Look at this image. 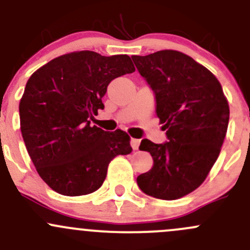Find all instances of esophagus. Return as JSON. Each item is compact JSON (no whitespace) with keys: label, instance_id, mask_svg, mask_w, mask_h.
I'll use <instances>...</instances> for the list:
<instances>
[{"label":"esophagus","instance_id":"34e87169","mask_svg":"<svg viewBox=\"0 0 250 250\" xmlns=\"http://www.w3.org/2000/svg\"><path fill=\"white\" fill-rule=\"evenodd\" d=\"M139 144H140L139 139H134V138H132V139H130V145H132L133 150H138V147H139Z\"/></svg>","mask_w":250,"mask_h":250}]
</instances>
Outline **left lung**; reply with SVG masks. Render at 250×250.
I'll return each instance as SVG.
<instances>
[{"label":"left lung","instance_id":"left-lung-1","mask_svg":"<svg viewBox=\"0 0 250 250\" xmlns=\"http://www.w3.org/2000/svg\"><path fill=\"white\" fill-rule=\"evenodd\" d=\"M139 74L155 93L156 113L168 141L141 140L153 167L140 174V190L160 200H178L206 180L225 139L229 103L218 78L178 50L133 55Z\"/></svg>","mask_w":250,"mask_h":250}]
</instances>
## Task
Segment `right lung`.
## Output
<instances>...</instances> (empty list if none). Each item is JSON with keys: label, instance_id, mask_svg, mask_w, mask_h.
<instances>
[{"label": "right lung", "instance_id": "obj_1", "mask_svg": "<svg viewBox=\"0 0 250 250\" xmlns=\"http://www.w3.org/2000/svg\"><path fill=\"white\" fill-rule=\"evenodd\" d=\"M134 71L125 54L81 50L50 60L29 78L19 104L20 129L37 173L55 192H94L111 161L132 152L127 133L105 132L90 120L104 109L111 81Z\"/></svg>", "mask_w": 250, "mask_h": 250}]
</instances>
